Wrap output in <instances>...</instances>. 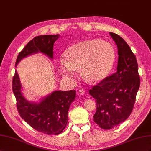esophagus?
I'll use <instances>...</instances> for the list:
<instances>
[{"instance_id":"1","label":"esophagus","mask_w":151,"mask_h":151,"mask_svg":"<svg viewBox=\"0 0 151 151\" xmlns=\"http://www.w3.org/2000/svg\"><path fill=\"white\" fill-rule=\"evenodd\" d=\"M78 92H79V93L80 94H81V95H83V94H85V90L83 89V88H80L79 90H78Z\"/></svg>"}]
</instances>
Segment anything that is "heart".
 Instances as JSON below:
<instances>
[{
    "label": "heart",
    "instance_id": "heart-1",
    "mask_svg": "<svg viewBox=\"0 0 151 151\" xmlns=\"http://www.w3.org/2000/svg\"><path fill=\"white\" fill-rule=\"evenodd\" d=\"M66 60L60 59L59 70L70 81L77 78L81 69L84 78L98 83L108 76L114 62V50L109 43L100 40H87L70 47L64 53Z\"/></svg>",
    "mask_w": 151,
    "mask_h": 151
}]
</instances>
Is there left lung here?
<instances>
[{
  "instance_id": "obj_1",
  "label": "left lung",
  "mask_w": 151,
  "mask_h": 151,
  "mask_svg": "<svg viewBox=\"0 0 151 151\" xmlns=\"http://www.w3.org/2000/svg\"><path fill=\"white\" fill-rule=\"evenodd\" d=\"M109 34L118 50L117 71L89 90L97 104L93 121L105 130L118 126L129 117L140 82L137 59L130 47L117 34Z\"/></svg>"
}]
</instances>
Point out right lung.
Returning <instances> with one entry per match:
<instances>
[{"mask_svg": "<svg viewBox=\"0 0 151 151\" xmlns=\"http://www.w3.org/2000/svg\"><path fill=\"white\" fill-rule=\"evenodd\" d=\"M59 37L58 34L33 38L18 54L16 67L24 58L35 53L42 52L52 59L54 44ZM21 89L22 86L16 70L12 79V91L21 117L38 132L49 135L60 134L68 123V110L76 98V90H56L37 103L26 99L21 93Z\"/></svg>", "mask_w": 151, "mask_h": 151, "instance_id": "obj_1", "label": "right lung"}]
</instances>
